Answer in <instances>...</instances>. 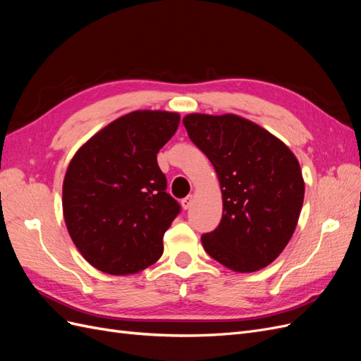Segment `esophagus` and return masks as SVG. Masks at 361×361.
I'll return each instance as SVG.
<instances>
[{
  "label": "esophagus",
  "instance_id": "esophagus-1",
  "mask_svg": "<svg viewBox=\"0 0 361 361\" xmlns=\"http://www.w3.org/2000/svg\"><path fill=\"white\" fill-rule=\"evenodd\" d=\"M192 195H188V197H185V199H182V202H180V204H182V207H183V209L185 211H187V209H190V207H191V204H192Z\"/></svg>",
  "mask_w": 361,
  "mask_h": 361
}]
</instances>
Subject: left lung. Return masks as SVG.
<instances>
[{"label": "left lung", "mask_w": 361, "mask_h": 361, "mask_svg": "<svg viewBox=\"0 0 361 361\" xmlns=\"http://www.w3.org/2000/svg\"><path fill=\"white\" fill-rule=\"evenodd\" d=\"M192 143L212 162L223 195V218L202 244L235 272L274 262L295 232L304 200L300 162L280 138L236 114L183 117Z\"/></svg>", "instance_id": "1"}]
</instances>
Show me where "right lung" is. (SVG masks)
<instances>
[{
	"label": "right lung",
	"mask_w": 361,
	"mask_h": 361,
	"mask_svg": "<svg viewBox=\"0 0 361 361\" xmlns=\"http://www.w3.org/2000/svg\"><path fill=\"white\" fill-rule=\"evenodd\" d=\"M179 113L138 110L102 128L76 150L63 180V215L92 267L129 276L154 265L180 211L166 192L157 154L174 135Z\"/></svg>",
	"instance_id": "right-lung-1"
}]
</instances>
